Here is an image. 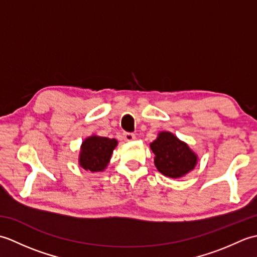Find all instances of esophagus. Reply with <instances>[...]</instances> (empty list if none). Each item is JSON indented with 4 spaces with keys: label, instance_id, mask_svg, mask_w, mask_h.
<instances>
[{
    "label": "esophagus",
    "instance_id": "34e87169",
    "mask_svg": "<svg viewBox=\"0 0 257 257\" xmlns=\"http://www.w3.org/2000/svg\"><path fill=\"white\" fill-rule=\"evenodd\" d=\"M122 138H123L124 141H133V140L136 139V136L133 133H123Z\"/></svg>",
    "mask_w": 257,
    "mask_h": 257
}]
</instances>
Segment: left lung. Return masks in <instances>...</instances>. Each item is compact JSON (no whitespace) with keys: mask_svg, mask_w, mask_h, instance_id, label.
I'll return each mask as SVG.
<instances>
[{"mask_svg":"<svg viewBox=\"0 0 257 257\" xmlns=\"http://www.w3.org/2000/svg\"><path fill=\"white\" fill-rule=\"evenodd\" d=\"M155 154V165L163 176L180 178L187 174L196 165L198 158L187 144L179 140L171 133H160L150 144Z\"/></svg>","mask_w":257,"mask_h":257,"instance_id":"8db88e82","label":"left lung"}]
</instances>
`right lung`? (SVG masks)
<instances>
[{
	"mask_svg": "<svg viewBox=\"0 0 257 257\" xmlns=\"http://www.w3.org/2000/svg\"><path fill=\"white\" fill-rule=\"evenodd\" d=\"M116 139L91 136L81 145L79 165L91 172L102 171L108 165L113 149L117 146Z\"/></svg>",
	"mask_w": 257,
	"mask_h": 257,
	"instance_id": "1",
	"label": "right lung"
}]
</instances>
